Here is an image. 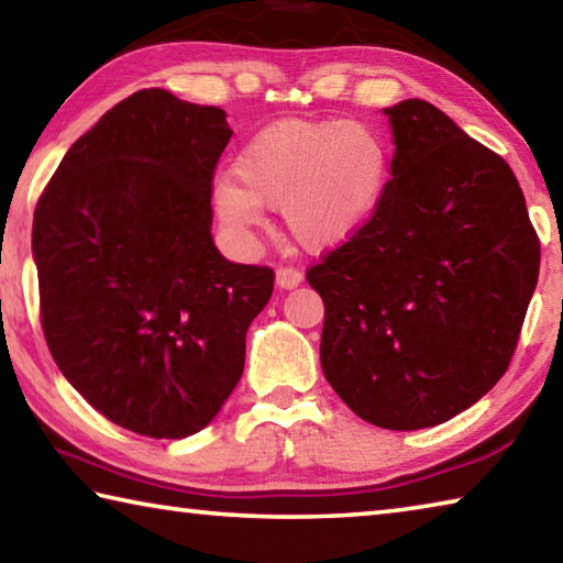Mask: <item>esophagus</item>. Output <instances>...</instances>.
Masks as SVG:
<instances>
[{
	"mask_svg": "<svg viewBox=\"0 0 563 563\" xmlns=\"http://www.w3.org/2000/svg\"><path fill=\"white\" fill-rule=\"evenodd\" d=\"M300 283H302V273L295 268H278V273H275V285H278L280 290H292L298 288Z\"/></svg>",
	"mask_w": 563,
	"mask_h": 563,
	"instance_id": "esophagus-1",
	"label": "esophagus"
}]
</instances>
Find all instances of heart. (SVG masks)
I'll return each mask as SVG.
<instances>
[{"label": "heart", "instance_id": "heart-1", "mask_svg": "<svg viewBox=\"0 0 563 563\" xmlns=\"http://www.w3.org/2000/svg\"><path fill=\"white\" fill-rule=\"evenodd\" d=\"M235 178L213 184V206L228 231L263 225V208L280 211L295 243L332 251L369 221L389 180V148L365 121L271 123L235 158Z\"/></svg>", "mask_w": 563, "mask_h": 563}]
</instances>
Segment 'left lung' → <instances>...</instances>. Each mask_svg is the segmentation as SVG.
Returning <instances> with one entry per match:
<instances>
[{"label":"left lung","mask_w":563,"mask_h":563,"mask_svg":"<svg viewBox=\"0 0 563 563\" xmlns=\"http://www.w3.org/2000/svg\"><path fill=\"white\" fill-rule=\"evenodd\" d=\"M385 196L308 271L325 302L320 365L352 412L424 430L507 373L539 280V238L507 161L422 99L383 109Z\"/></svg>","instance_id":"obj_1"}]
</instances>
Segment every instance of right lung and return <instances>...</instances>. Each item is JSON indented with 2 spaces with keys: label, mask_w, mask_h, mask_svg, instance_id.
<instances>
[{
  "label": "right lung",
  "mask_w": 563,
  "mask_h": 563,
  "mask_svg": "<svg viewBox=\"0 0 563 563\" xmlns=\"http://www.w3.org/2000/svg\"><path fill=\"white\" fill-rule=\"evenodd\" d=\"M225 111L131 93L76 139L34 211L42 328L69 385L156 440L201 432L238 385L273 271L213 243Z\"/></svg>",
  "instance_id": "1"
}]
</instances>
